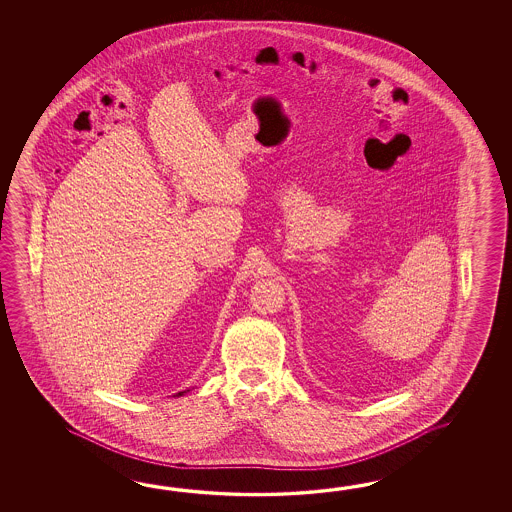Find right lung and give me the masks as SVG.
Wrapping results in <instances>:
<instances>
[{"label":"right lung","instance_id":"add662e5","mask_svg":"<svg viewBox=\"0 0 512 512\" xmlns=\"http://www.w3.org/2000/svg\"><path fill=\"white\" fill-rule=\"evenodd\" d=\"M183 393H185V392L177 393V395H183Z\"/></svg>","mask_w":512,"mask_h":512}]
</instances>
